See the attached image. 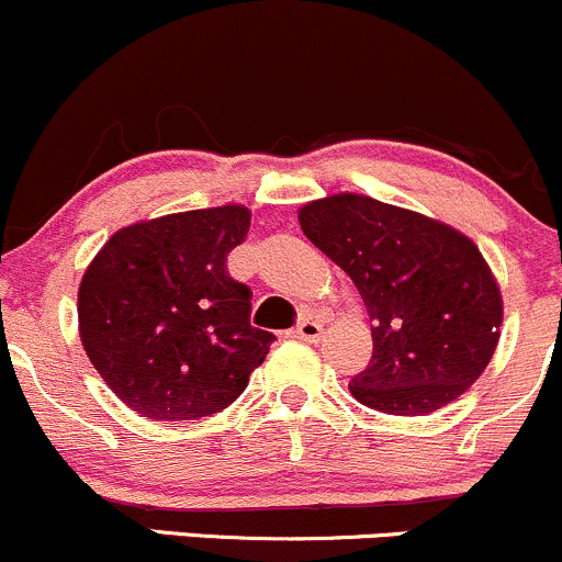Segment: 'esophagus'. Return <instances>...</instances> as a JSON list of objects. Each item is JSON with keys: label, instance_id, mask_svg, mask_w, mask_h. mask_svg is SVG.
I'll return each instance as SVG.
<instances>
[{"label": "esophagus", "instance_id": "1", "mask_svg": "<svg viewBox=\"0 0 562 562\" xmlns=\"http://www.w3.org/2000/svg\"><path fill=\"white\" fill-rule=\"evenodd\" d=\"M323 334V326L317 321H312V317H306V321H301L296 328L291 330L293 339H301V341H317Z\"/></svg>", "mask_w": 562, "mask_h": 562}]
</instances>
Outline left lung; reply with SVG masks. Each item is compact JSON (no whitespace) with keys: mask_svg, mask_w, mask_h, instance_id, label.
<instances>
[{"mask_svg":"<svg viewBox=\"0 0 562 562\" xmlns=\"http://www.w3.org/2000/svg\"><path fill=\"white\" fill-rule=\"evenodd\" d=\"M299 223L350 274L369 312L374 352L350 382L360 404L428 415L480 380L498 345L504 301L469 236L358 193L304 204Z\"/></svg>","mask_w":562,"mask_h":562,"instance_id":"1","label":"left lung"}]
</instances>
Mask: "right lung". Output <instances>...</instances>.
<instances>
[{
    "label": "right lung",
    "instance_id": "right-lung-1",
    "mask_svg": "<svg viewBox=\"0 0 562 562\" xmlns=\"http://www.w3.org/2000/svg\"><path fill=\"white\" fill-rule=\"evenodd\" d=\"M247 232L241 204L134 223L112 234L82 274V347L137 415H215L263 363L274 334L250 326L252 291L226 266Z\"/></svg>",
    "mask_w": 562,
    "mask_h": 562
}]
</instances>
